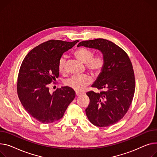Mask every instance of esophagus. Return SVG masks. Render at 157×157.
Instances as JSON below:
<instances>
[{"instance_id":"esophagus-1","label":"esophagus","mask_w":157,"mask_h":157,"mask_svg":"<svg viewBox=\"0 0 157 157\" xmlns=\"http://www.w3.org/2000/svg\"><path fill=\"white\" fill-rule=\"evenodd\" d=\"M80 95H81V93H78V92H76V97H79V96H80Z\"/></svg>"}]
</instances>
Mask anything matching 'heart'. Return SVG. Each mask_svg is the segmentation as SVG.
Instances as JSON below:
<instances>
[{
  "mask_svg": "<svg viewBox=\"0 0 157 157\" xmlns=\"http://www.w3.org/2000/svg\"><path fill=\"white\" fill-rule=\"evenodd\" d=\"M75 57L82 64L86 65L88 69L95 75H98L101 72L105 64V60L101 55L93 57V53L90 50L81 47L74 52ZM66 64V57L62 56L58 63V68L60 72L65 71ZM92 82V78L89 75L73 76L66 81L65 84L68 87L76 91H81Z\"/></svg>",
  "mask_w": 157,
  "mask_h": 157,
  "instance_id": "heart-1",
  "label": "heart"
}]
</instances>
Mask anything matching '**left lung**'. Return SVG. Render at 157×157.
<instances>
[{
    "mask_svg": "<svg viewBox=\"0 0 157 157\" xmlns=\"http://www.w3.org/2000/svg\"><path fill=\"white\" fill-rule=\"evenodd\" d=\"M77 47L98 50L105 60L103 68L91 85L103 90L86 93L90 104L85 111L95 126H111L124 116L133 99L135 79L131 62L121 48L105 39L81 41Z\"/></svg>",
    "mask_w": 157,
    "mask_h": 157,
    "instance_id": "left-lung-1",
    "label": "left lung"
}]
</instances>
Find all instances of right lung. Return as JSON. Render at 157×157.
<instances>
[{"instance_id": "right-lung-1", "label": "right lung", "mask_w": 157, "mask_h": 157, "mask_svg": "<svg viewBox=\"0 0 157 157\" xmlns=\"http://www.w3.org/2000/svg\"><path fill=\"white\" fill-rule=\"evenodd\" d=\"M78 41H47L31 50L21 66L17 85L18 97L30 116L44 124L63 117L75 98V92L69 87H61L50 93L48 85L59 76L60 58Z\"/></svg>"}]
</instances>
